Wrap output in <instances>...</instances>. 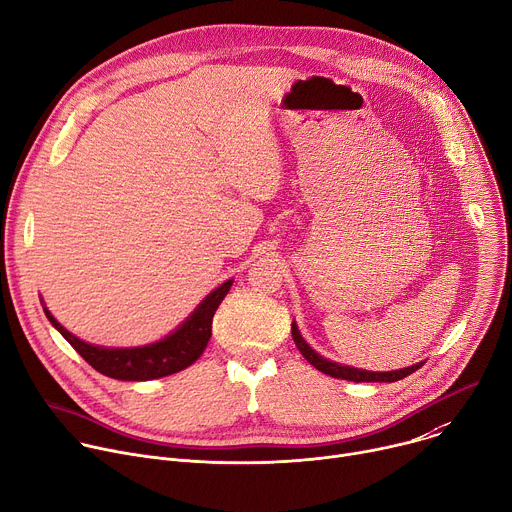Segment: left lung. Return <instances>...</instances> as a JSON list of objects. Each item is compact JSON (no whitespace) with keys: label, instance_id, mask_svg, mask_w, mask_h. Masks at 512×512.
<instances>
[{"label":"left lung","instance_id":"8db88e82","mask_svg":"<svg viewBox=\"0 0 512 512\" xmlns=\"http://www.w3.org/2000/svg\"><path fill=\"white\" fill-rule=\"evenodd\" d=\"M292 339H294L298 351L304 355V359L310 365H314L318 371H322V374H327V376L337 378V380H349V382H398V380L414 374V371L423 365V363H416L412 367H404V369H398V371H382V374H380V371H365V369H355V367H349V365L333 363L329 359L320 357L316 351H312L306 345V341L298 333L296 322H292Z\"/></svg>","mask_w":512,"mask_h":512}]
</instances>
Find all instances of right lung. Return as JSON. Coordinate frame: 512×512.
<instances>
[{
    "instance_id": "1",
    "label": "right lung",
    "mask_w": 512,
    "mask_h": 512,
    "mask_svg": "<svg viewBox=\"0 0 512 512\" xmlns=\"http://www.w3.org/2000/svg\"><path fill=\"white\" fill-rule=\"evenodd\" d=\"M230 286H232V280L224 282L210 296H206V300L194 310V314L163 341L147 347H134V349H106V347L89 345L77 339L75 335H71L67 329H63L55 320V316L46 308H44V314L53 322V327L69 341V345L91 367L100 371V374L114 380L145 382V380H157V378L177 374V371L190 367L204 353L212 337L214 312L218 304L224 300V296L228 294Z\"/></svg>"
}]
</instances>
